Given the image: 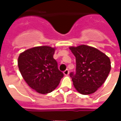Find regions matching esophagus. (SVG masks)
Returning a JSON list of instances; mask_svg holds the SVG:
<instances>
[{
  "label": "esophagus",
  "instance_id": "esophagus-1",
  "mask_svg": "<svg viewBox=\"0 0 121 121\" xmlns=\"http://www.w3.org/2000/svg\"><path fill=\"white\" fill-rule=\"evenodd\" d=\"M63 74H64L65 76H67V75H69V71L68 69H66L65 71L63 72Z\"/></svg>",
  "mask_w": 121,
  "mask_h": 121
}]
</instances>
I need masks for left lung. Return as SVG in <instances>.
I'll return each mask as SVG.
<instances>
[{
	"label": "left lung",
	"mask_w": 121,
	"mask_h": 121,
	"mask_svg": "<svg viewBox=\"0 0 121 121\" xmlns=\"http://www.w3.org/2000/svg\"><path fill=\"white\" fill-rule=\"evenodd\" d=\"M69 48L76 58V73H70L74 86L82 95L93 93L109 74V58L98 49L85 45Z\"/></svg>",
	"instance_id": "1"
}]
</instances>
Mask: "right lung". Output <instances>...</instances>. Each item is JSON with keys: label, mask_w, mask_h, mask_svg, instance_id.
Instances as JSON below:
<instances>
[{"label": "right lung", "mask_w": 121, "mask_h": 121, "mask_svg": "<svg viewBox=\"0 0 121 121\" xmlns=\"http://www.w3.org/2000/svg\"><path fill=\"white\" fill-rule=\"evenodd\" d=\"M55 48L35 47L20 54L18 67L25 82L37 93L47 94L57 87L63 73L54 59Z\"/></svg>", "instance_id": "obj_1"}]
</instances>
